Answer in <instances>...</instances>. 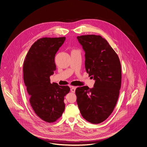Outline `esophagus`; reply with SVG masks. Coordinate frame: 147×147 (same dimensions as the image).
Wrapping results in <instances>:
<instances>
[{
  "label": "esophagus",
  "instance_id": "34e87169",
  "mask_svg": "<svg viewBox=\"0 0 147 147\" xmlns=\"http://www.w3.org/2000/svg\"><path fill=\"white\" fill-rule=\"evenodd\" d=\"M75 90H76V88L74 86H71V91L72 92L74 93L75 92Z\"/></svg>",
  "mask_w": 147,
  "mask_h": 147
}]
</instances>
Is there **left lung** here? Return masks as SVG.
<instances>
[{
	"label": "left lung",
	"instance_id": "left-lung-1",
	"mask_svg": "<svg viewBox=\"0 0 147 147\" xmlns=\"http://www.w3.org/2000/svg\"><path fill=\"white\" fill-rule=\"evenodd\" d=\"M85 52V67L95 80L94 87L78 88L77 104L83 117L92 124L104 122L113 111L121 86V65L118 55L100 36H78Z\"/></svg>",
	"mask_w": 147,
	"mask_h": 147
}]
</instances>
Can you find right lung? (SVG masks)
Wrapping results in <instances>:
<instances>
[{"label":"right lung","instance_id":"add662e5","mask_svg":"<svg viewBox=\"0 0 147 147\" xmlns=\"http://www.w3.org/2000/svg\"><path fill=\"white\" fill-rule=\"evenodd\" d=\"M66 38H42L30 48L23 64V79L30 103L36 115L48 123L55 122L65 109L68 86L50 83L56 70L55 56Z\"/></svg>","mask_w":147,"mask_h":147}]
</instances>
